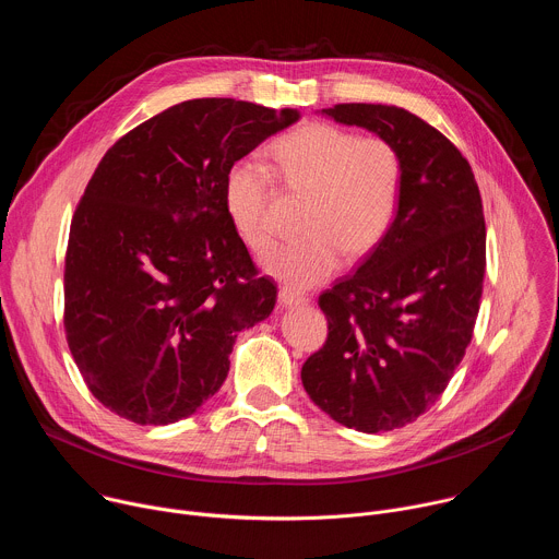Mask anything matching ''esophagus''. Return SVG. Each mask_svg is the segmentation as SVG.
I'll return each instance as SVG.
<instances>
[{
  "instance_id": "34e87169",
  "label": "esophagus",
  "mask_w": 559,
  "mask_h": 559,
  "mask_svg": "<svg viewBox=\"0 0 559 559\" xmlns=\"http://www.w3.org/2000/svg\"><path fill=\"white\" fill-rule=\"evenodd\" d=\"M278 300H281V305H285V307H300V305H307V302H309V298H307L305 294L294 292V289H287V287H283V289L278 292Z\"/></svg>"
}]
</instances>
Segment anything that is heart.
Segmentation results:
<instances>
[{
	"mask_svg": "<svg viewBox=\"0 0 559 559\" xmlns=\"http://www.w3.org/2000/svg\"><path fill=\"white\" fill-rule=\"evenodd\" d=\"M307 199L298 241L265 259V270L289 287L328 281L343 261L369 254L391 229L405 186V158L389 139L358 136L334 123L313 121L270 150V168L257 158L238 162L225 179V210L254 252L274 246L270 203L274 178Z\"/></svg>",
	"mask_w": 559,
	"mask_h": 559,
	"instance_id": "1",
	"label": "heart"
}]
</instances>
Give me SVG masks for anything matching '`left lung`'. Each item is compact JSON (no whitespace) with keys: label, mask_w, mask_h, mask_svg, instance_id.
Listing matches in <instances>:
<instances>
[{"label":"left lung","mask_w":559,"mask_h":559,"mask_svg":"<svg viewBox=\"0 0 559 559\" xmlns=\"http://www.w3.org/2000/svg\"><path fill=\"white\" fill-rule=\"evenodd\" d=\"M323 115L389 139L405 158L395 221L318 298L330 334L300 371L332 420L380 433L423 416L471 343L487 267L483 199L462 152L409 110L338 104Z\"/></svg>","instance_id":"left-lung-1"}]
</instances>
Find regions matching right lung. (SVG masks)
Instances as JSON below:
<instances>
[{
	"instance_id": "obj_1",
	"label": "right lung",
	"mask_w": 559,
	"mask_h": 559,
	"mask_svg": "<svg viewBox=\"0 0 559 559\" xmlns=\"http://www.w3.org/2000/svg\"><path fill=\"white\" fill-rule=\"evenodd\" d=\"M236 99L177 104L123 134L79 201L63 270V330L91 393L136 425L192 416L229 371L276 285L225 210L231 166L298 121Z\"/></svg>"
}]
</instances>
